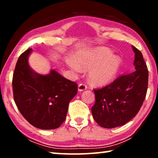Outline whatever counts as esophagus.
<instances>
[{
	"label": "esophagus",
	"instance_id": "esophagus-1",
	"mask_svg": "<svg viewBox=\"0 0 158 158\" xmlns=\"http://www.w3.org/2000/svg\"><path fill=\"white\" fill-rule=\"evenodd\" d=\"M87 89V85L85 84H80L78 86L79 91H83V90Z\"/></svg>",
	"mask_w": 158,
	"mask_h": 158
}]
</instances>
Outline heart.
<instances>
[{"mask_svg": "<svg viewBox=\"0 0 158 158\" xmlns=\"http://www.w3.org/2000/svg\"><path fill=\"white\" fill-rule=\"evenodd\" d=\"M111 56L109 50L99 48L78 53L74 57L75 62L69 60L68 65L77 72L90 69V81L95 85H106L113 80L121 65L119 58Z\"/></svg>", "mask_w": 158, "mask_h": 158, "instance_id": "1", "label": "heart"}]
</instances>
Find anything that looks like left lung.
Segmentation results:
<instances>
[{"label":"left lung","instance_id":"obj_1","mask_svg":"<svg viewBox=\"0 0 158 158\" xmlns=\"http://www.w3.org/2000/svg\"><path fill=\"white\" fill-rule=\"evenodd\" d=\"M132 47L136 70L122 74L102 89L93 90L95 102L91 108L93 117L102 127L114 128L129 122L137 114L145 100L148 70L142 53L135 47Z\"/></svg>","mask_w":158,"mask_h":158}]
</instances>
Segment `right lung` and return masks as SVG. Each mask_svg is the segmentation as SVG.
Returning a JSON list of instances; mask_svg holds the SVG:
<instances>
[{
	"label": "right lung",
	"mask_w": 158,
	"mask_h": 158,
	"mask_svg": "<svg viewBox=\"0 0 158 158\" xmlns=\"http://www.w3.org/2000/svg\"><path fill=\"white\" fill-rule=\"evenodd\" d=\"M32 49L21 53L12 78L15 102L29 123L42 130H53L65 121L68 105L77 93L78 85L56 71L41 75L28 63Z\"/></svg>",
	"instance_id": "obj_1"
}]
</instances>
